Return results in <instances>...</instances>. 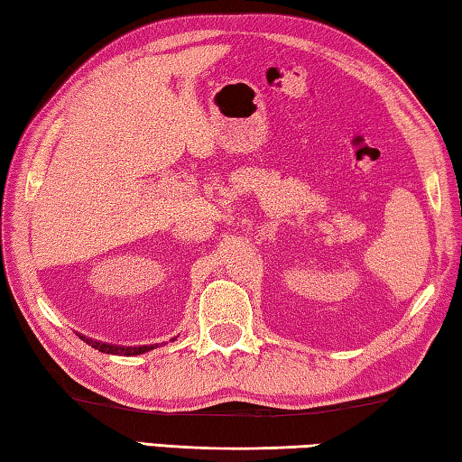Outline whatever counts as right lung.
I'll return each mask as SVG.
<instances>
[{"label":"right lung","mask_w":462,"mask_h":462,"mask_svg":"<svg viewBox=\"0 0 462 462\" xmlns=\"http://www.w3.org/2000/svg\"><path fill=\"white\" fill-rule=\"evenodd\" d=\"M85 342H88L89 346L97 348L99 353H106V355H124V356L143 355V353H148V350H152V348H154V346H114V344L97 342V340H91V338H88Z\"/></svg>","instance_id":"add662e5"}]
</instances>
